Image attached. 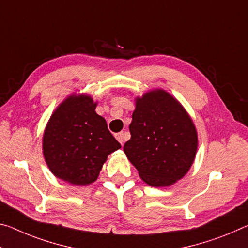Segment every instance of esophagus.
Here are the masks:
<instances>
[{
    "label": "esophagus",
    "mask_w": 248,
    "mask_h": 248,
    "mask_svg": "<svg viewBox=\"0 0 248 248\" xmlns=\"http://www.w3.org/2000/svg\"><path fill=\"white\" fill-rule=\"evenodd\" d=\"M116 138H117V140L119 141V142L121 143V145H123L124 142L125 138H127V133H125V132H119V133H117Z\"/></svg>",
    "instance_id": "obj_1"
}]
</instances>
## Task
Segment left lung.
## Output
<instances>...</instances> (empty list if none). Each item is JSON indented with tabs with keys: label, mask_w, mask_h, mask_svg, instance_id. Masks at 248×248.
<instances>
[{
	"label": "left lung",
	"mask_w": 248,
	"mask_h": 248,
	"mask_svg": "<svg viewBox=\"0 0 248 248\" xmlns=\"http://www.w3.org/2000/svg\"><path fill=\"white\" fill-rule=\"evenodd\" d=\"M129 130L124 151L145 183L168 186L186 175L195 158L198 135L178 100L160 89L137 98Z\"/></svg>",
	"instance_id": "1"
}]
</instances>
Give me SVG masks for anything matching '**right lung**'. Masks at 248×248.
Instances as JSON below:
<instances>
[{
	"instance_id": "obj_1",
	"label": "right lung",
	"mask_w": 248,
	"mask_h": 248,
	"mask_svg": "<svg viewBox=\"0 0 248 248\" xmlns=\"http://www.w3.org/2000/svg\"><path fill=\"white\" fill-rule=\"evenodd\" d=\"M95 109L89 96L68 97L55 110L43 137L50 171L75 186L96 181L107 156L121 148Z\"/></svg>"
}]
</instances>
